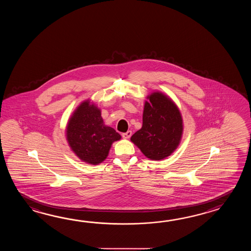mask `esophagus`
<instances>
[{
    "label": "esophagus",
    "mask_w": 251,
    "mask_h": 251,
    "mask_svg": "<svg viewBox=\"0 0 251 251\" xmlns=\"http://www.w3.org/2000/svg\"><path fill=\"white\" fill-rule=\"evenodd\" d=\"M132 135V131H127L126 133H122V137L124 139H129Z\"/></svg>",
    "instance_id": "esophagus-1"
}]
</instances>
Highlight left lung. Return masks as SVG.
Listing matches in <instances>:
<instances>
[{"mask_svg":"<svg viewBox=\"0 0 251 251\" xmlns=\"http://www.w3.org/2000/svg\"><path fill=\"white\" fill-rule=\"evenodd\" d=\"M181 113L175 102L160 91L147 96L143 126L131 137L148 159L164 160L178 147L183 134Z\"/></svg>","mask_w":251,"mask_h":251,"instance_id":"left-lung-1","label":"left lung"}]
</instances>
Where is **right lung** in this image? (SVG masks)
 I'll return each instance as SVG.
<instances>
[{"label":"right lung","instance_id":"right-lung-1","mask_svg":"<svg viewBox=\"0 0 251 251\" xmlns=\"http://www.w3.org/2000/svg\"><path fill=\"white\" fill-rule=\"evenodd\" d=\"M65 133L75 154L92 165L106 160L113 143L121 139L114 128L104 124L101 110L90 100L76 107L68 120Z\"/></svg>","mask_w":251,"mask_h":251}]
</instances>
